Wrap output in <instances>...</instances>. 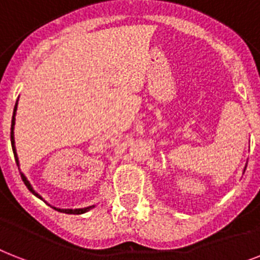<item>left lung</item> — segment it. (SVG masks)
<instances>
[{
  "label": "left lung",
  "mask_w": 260,
  "mask_h": 260,
  "mask_svg": "<svg viewBox=\"0 0 260 260\" xmlns=\"http://www.w3.org/2000/svg\"><path fill=\"white\" fill-rule=\"evenodd\" d=\"M244 171H246V170H244Z\"/></svg>",
  "instance_id": "8db88e82"
}]
</instances>
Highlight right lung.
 <instances>
[{"label":"right lung","mask_w":260,"mask_h":260,"mask_svg":"<svg viewBox=\"0 0 260 260\" xmlns=\"http://www.w3.org/2000/svg\"><path fill=\"white\" fill-rule=\"evenodd\" d=\"M17 104H18V100H17L16 105H14V111H13V117H12V128H10V141H12V148H13V153H14V159H16V163L17 166L20 167V163H18V156H17V152H16V145H14V124H16V112H17ZM20 170V168H18ZM21 174V178H22V181L25 183V185L27 187V189L33 193L35 196H37L39 199L44 200L42 199V196L39 195L37 192L33 189V187H31V184L29 183V180L26 179V176H25L22 172H20ZM45 202V200H44ZM50 206V204H49ZM52 208H54L56 211H58V212H64V214H73V215H80V214H85V212H88V211L90 210V208H93L94 206H89V207H85V208H76V210H67V208H57V207H53L50 206Z\"/></svg>","instance_id":"right-lung-1"}]
</instances>
